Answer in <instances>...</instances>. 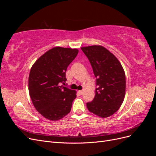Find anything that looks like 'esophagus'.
Returning <instances> with one entry per match:
<instances>
[{"mask_svg": "<svg viewBox=\"0 0 156 156\" xmlns=\"http://www.w3.org/2000/svg\"><path fill=\"white\" fill-rule=\"evenodd\" d=\"M78 92H79V94H80V95H82V94H83V90H79Z\"/></svg>", "mask_w": 156, "mask_h": 156, "instance_id": "obj_1", "label": "esophagus"}]
</instances>
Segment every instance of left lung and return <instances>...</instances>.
Masks as SVG:
<instances>
[{"mask_svg":"<svg viewBox=\"0 0 156 156\" xmlns=\"http://www.w3.org/2000/svg\"><path fill=\"white\" fill-rule=\"evenodd\" d=\"M96 78L95 97L87 103L88 111L101 118L112 115L123 103L126 92V76L116 56L100 45L81 48Z\"/></svg>","mask_w":156,"mask_h":156,"instance_id":"1","label":"left lung"}]
</instances>
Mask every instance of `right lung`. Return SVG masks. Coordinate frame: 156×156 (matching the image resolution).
Returning <instances> with one entry per match:
<instances>
[{"mask_svg":"<svg viewBox=\"0 0 156 156\" xmlns=\"http://www.w3.org/2000/svg\"><path fill=\"white\" fill-rule=\"evenodd\" d=\"M77 49L56 47L41 56L31 68L29 91L36 109L45 119L58 120L71 111L76 92L64 87L66 72Z\"/></svg>","mask_w":156,"mask_h":156,"instance_id":"1","label":"right lung"}]
</instances>
